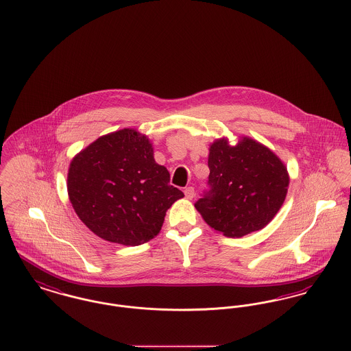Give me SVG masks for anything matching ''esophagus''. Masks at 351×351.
Wrapping results in <instances>:
<instances>
[{
	"mask_svg": "<svg viewBox=\"0 0 351 351\" xmlns=\"http://www.w3.org/2000/svg\"><path fill=\"white\" fill-rule=\"evenodd\" d=\"M184 197L187 198V199H193L194 198V195H195V191H194V187H186L184 190Z\"/></svg>",
	"mask_w": 351,
	"mask_h": 351,
	"instance_id": "1",
	"label": "esophagus"
}]
</instances>
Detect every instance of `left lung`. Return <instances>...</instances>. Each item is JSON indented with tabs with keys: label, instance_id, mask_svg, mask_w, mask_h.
Segmentation results:
<instances>
[{
	"label": "left lung",
	"instance_id": "obj_1",
	"mask_svg": "<svg viewBox=\"0 0 351 351\" xmlns=\"http://www.w3.org/2000/svg\"><path fill=\"white\" fill-rule=\"evenodd\" d=\"M210 190L195 208L211 228L241 238L264 228L285 201L289 174L276 154L243 136L237 145L217 138L208 149Z\"/></svg>",
	"mask_w": 351,
	"mask_h": 351
}]
</instances>
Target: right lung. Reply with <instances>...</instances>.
Masks as SVG:
<instances>
[{"label": "right lung", "mask_w": 351, "mask_h": 351, "mask_svg": "<svg viewBox=\"0 0 351 351\" xmlns=\"http://www.w3.org/2000/svg\"><path fill=\"white\" fill-rule=\"evenodd\" d=\"M154 161L148 137L116 130L80 150L70 164L67 191L76 215L95 235L123 245L147 243L161 231L167 208L184 198Z\"/></svg>", "instance_id": "obj_1"}]
</instances>
